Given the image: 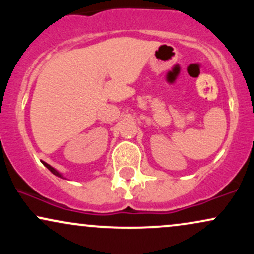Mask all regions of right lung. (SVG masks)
Returning <instances> with one entry per match:
<instances>
[{"label": "right lung", "instance_id": "obj_1", "mask_svg": "<svg viewBox=\"0 0 254 254\" xmlns=\"http://www.w3.org/2000/svg\"><path fill=\"white\" fill-rule=\"evenodd\" d=\"M42 162H43V165L45 166V167L48 168V170L50 171L52 174H55V176H56V177H60V178H62V179H65V178H64V177L62 176V173H60V172H58L57 170H55V168L52 167V166H50V165H49V164H46V162H44V161H42Z\"/></svg>", "mask_w": 254, "mask_h": 254}]
</instances>
